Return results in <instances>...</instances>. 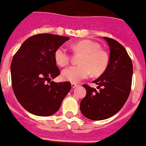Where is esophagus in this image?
Returning a JSON list of instances; mask_svg holds the SVG:
<instances>
[{
	"label": "esophagus",
	"mask_w": 146,
	"mask_h": 146,
	"mask_svg": "<svg viewBox=\"0 0 146 146\" xmlns=\"http://www.w3.org/2000/svg\"><path fill=\"white\" fill-rule=\"evenodd\" d=\"M71 86H72V88H75L77 86V84L75 83H71Z\"/></svg>",
	"instance_id": "34e87169"
}]
</instances>
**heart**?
I'll return each mask as SVG.
<instances>
[{"label":"heart","mask_w":146,"mask_h":146,"mask_svg":"<svg viewBox=\"0 0 146 146\" xmlns=\"http://www.w3.org/2000/svg\"><path fill=\"white\" fill-rule=\"evenodd\" d=\"M71 47L75 53H82L80 63V65L71 66L62 72V77L65 80L72 83H78L87 78L92 72L94 75L102 74L107 68L109 56L101 48L98 43L90 40H83L73 43ZM56 63L60 66L68 65L70 56L67 50L60 46L54 53Z\"/></svg>","instance_id":"obj_1"}]
</instances>
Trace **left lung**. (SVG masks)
<instances>
[{
	"label": "left lung",
	"instance_id": "left-lung-1",
	"mask_svg": "<svg viewBox=\"0 0 146 146\" xmlns=\"http://www.w3.org/2000/svg\"><path fill=\"white\" fill-rule=\"evenodd\" d=\"M108 43L110 57L107 68L93 83L96 89L84 84L86 95L80 102V111L92 120L112 117L126 102L132 86V62L124 46L110 37H103Z\"/></svg>",
	"mask_w": 146,
	"mask_h": 146
}]
</instances>
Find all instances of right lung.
Instances as JSON below:
<instances>
[{"mask_svg": "<svg viewBox=\"0 0 146 146\" xmlns=\"http://www.w3.org/2000/svg\"><path fill=\"white\" fill-rule=\"evenodd\" d=\"M69 37L39 33L29 37L11 64L12 88L17 100L29 113L48 116L56 113L71 90L70 82L51 81L60 75L54 53Z\"/></svg>", "mask_w": 146, "mask_h": 146, "instance_id": "add662e5", "label": "right lung"}]
</instances>
